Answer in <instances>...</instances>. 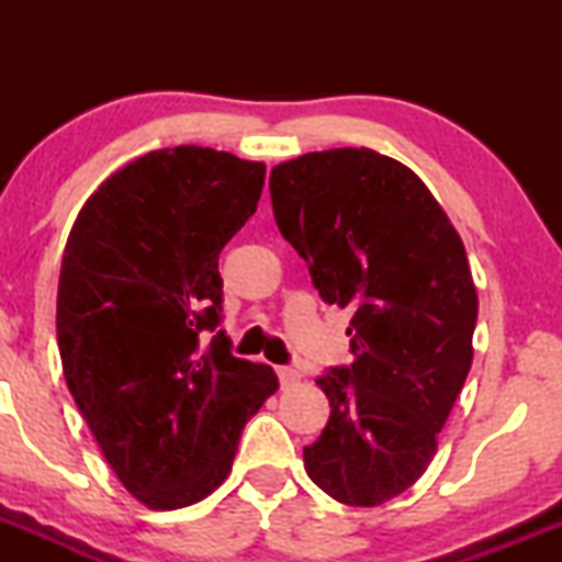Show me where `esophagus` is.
I'll list each match as a JSON object with an SVG mask.
<instances>
[{"instance_id": "1", "label": "esophagus", "mask_w": 562, "mask_h": 562, "mask_svg": "<svg viewBox=\"0 0 562 562\" xmlns=\"http://www.w3.org/2000/svg\"><path fill=\"white\" fill-rule=\"evenodd\" d=\"M277 378H280V385L282 389H288V385H295L301 380V372L293 370V367H277Z\"/></svg>"}]
</instances>
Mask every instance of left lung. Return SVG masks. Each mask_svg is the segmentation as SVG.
<instances>
[{
  "label": "left lung",
  "mask_w": 562,
  "mask_h": 562,
  "mask_svg": "<svg viewBox=\"0 0 562 562\" xmlns=\"http://www.w3.org/2000/svg\"><path fill=\"white\" fill-rule=\"evenodd\" d=\"M269 195L322 301L353 312V362L317 378L330 420L303 465L344 505H383L430 465L473 364L465 245L415 171L367 147L274 166Z\"/></svg>",
  "instance_id": "8db88e82"
}]
</instances>
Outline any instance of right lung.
<instances>
[{
  "label": "right lung",
  "mask_w": 562,
  "mask_h": 562,
  "mask_svg": "<svg viewBox=\"0 0 562 562\" xmlns=\"http://www.w3.org/2000/svg\"><path fill=\"white\" fill-rule=\"evenodd\" d=\"M263 173L211 147L153 150L97 187L68 235L63 375L108 465L153 509L222 486L245 423L280 385L218 330V254L256 214Z\"/></svg>",
  "instance_id": "obj_1"
}]
</instances>
